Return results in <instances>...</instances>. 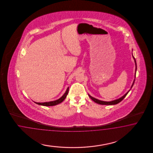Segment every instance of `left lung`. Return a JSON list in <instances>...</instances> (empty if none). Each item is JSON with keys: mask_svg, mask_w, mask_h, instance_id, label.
<instances>
[{"mask_svg": "<svg viewBox=\"0 0 153 153\" xmlns=\"http://www.w3.org/2000/svg\"><path fill=\"white\" fill-rule=\"evenodd\" d=\"M132 56H133V58H134V63H135V66H136L135 74H134V78H136V70H137V65H136V60H135V58H134V56L133 55H132ZM134 81H135V79H134V82H133V83H132V86H131V87L130 90L132 88V86H133V85H134ZM130 90H128V91L127 93H126L123 96H122V97H120V98H119V99H118L114 100L111 101V102H104V101L100 100L97 99H96V98L93 97H91V95H90L89 94H88V97H90L94 102H95L96 103H97V104H101V105H115V104H118V103H119L120 102H121V101L126 97V96L127 95V94L130 91Z\"/></svg>", "mask_w": 153, "mask_h": 153, "instance_id": "1", "label": "left lung"}]
</instances>
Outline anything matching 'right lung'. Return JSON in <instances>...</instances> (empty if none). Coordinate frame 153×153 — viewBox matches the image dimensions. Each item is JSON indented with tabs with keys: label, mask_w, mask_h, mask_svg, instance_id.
Instances as JSON below:
<instances>
[{
	"label": "right lung",
	"mask_w": 153,
	"mask_h": 153,
	"mask_svg": "<svg viewBox=\"0 0 153 153\" xmlns=\"http://www.w3.org/2000/svg\"><path fill=\"white\" fill-rule=\"evenodd\" d=\"M68 91H69V87L67 88L65 92V94H63V95L60 97L59 99H57L54 101H51V102H35V103L37 104L38 105H42V106H46V107H49V106H53V105H56L57 104H59L61 103L62 102H63L65 97H67L68 93Z\"/></svg>",
	"instance_id": "1"
}]
</instances>
